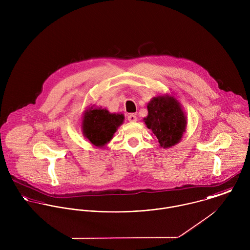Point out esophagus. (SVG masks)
Here are the masks:
<instances>
[{
	"label": "esophagus",
	"instance_id": "34e87169",
	"mask_svg": "<svg viewBox=\"0 0 250 250\" xmlns=\"http://www.w3.org/2000/svg\"><path fill=\"white\" fill-rule=\"evenodd\" d=\"M137 119H138V117H137V115L134 114V113H131V114L128 115V120H129L130 122H136Z\"/></svg>",
	"mask_w": 250,
	"mask_h": 250
}]
</instances>
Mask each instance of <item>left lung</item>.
Here are the masks:
<instances>
[{
	"label": "left lung",
	"mask_w": 250,
	"mask_h": 250,
	"mask_svg": "<svg viewBox=\"0 0 250 250\" xmlns=\"http://www.w3.org/2000/svg\"><path fill=\"white\" fill-rule=\"evenodd\" d=\"M147 108L148 116L144 122L160 145L168 148L179 143L186 131L187 121L178 101L169 96H158L151 100Z\"/></svg>",
	"instance_id": "left-lung-1"
}]
</instances>
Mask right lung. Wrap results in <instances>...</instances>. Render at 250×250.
Returning a JSON list of instances; mask_svg holds the SVG:
<instances>
[{
  "instance_id": "obj_1",
  "label": "right lung",
  "mask_w": 250,
  "mask_h": 250,
  "mask_svg": "<svg viewBox=\"0 0 250 250\" xmlns=\"http://www.w3.org/2000/svg\"><path fill=\"white\" fill-rule=\"evenodd\" d=\"M123 120V114L109 113L106 108L91 107L84 113L83 120L84 137L95 146L102 147L112 139Z\"/></svg>"
}]
</instances>
